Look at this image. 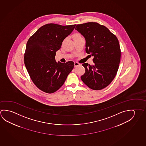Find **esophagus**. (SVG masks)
Segmentation results:
<instances>
[{"label":"esophagus","instance_id":"obj_1","mask_svg":"<svg viewBox=\"0 0 146 146\" xmlns=\"http://www.w3.org/2000/svg\"><path fill=\"white\" fill-rule=\"evenodd\" d=\"M74 66L75 67H77V66H80V65H81V64L80 63H79V62H75L74 63Z\"/></svg>","mask_w":146,"mask_h":146}]
</instances>
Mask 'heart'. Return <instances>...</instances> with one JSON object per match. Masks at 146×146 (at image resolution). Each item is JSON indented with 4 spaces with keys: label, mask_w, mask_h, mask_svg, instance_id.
Segmentation results:
<instances>
[{
    "label": "heart",
    "mask_w": 146,
    "mask_h": 146,
    "mask_svg": "<svg viewBox=\"0 0 146 146\" xmlns=\"http://www.w3.org/2000/svg\"><path fill=\"white\" fill-rule=\"evenodd\" d=\"M82 37L81 35L79 33H76L74 35V38H79V37Z\"/></svg>",
    "instance_id": "heart-1"
}]
</instances>
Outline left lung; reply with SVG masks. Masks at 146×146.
<instances>
[{"label": "left lung", "instance_id": "obj_1", "mask_svg": "<svg viewBox=\"0 0 146 146\" xmlns=\"http://www.w3.org/2000/svg\"><path fill=\"white\" fill-rule=\"evenodd\" d=\"M75 29L85 38L86 53L94 57L93 65L82 64L85 72L81 80L91 89L102 90L111 83L118 72L121 58L118 38L96 22L78 24Z\"/></svg>", "mask_w": 146, "mask_h": 146}]
</instances>
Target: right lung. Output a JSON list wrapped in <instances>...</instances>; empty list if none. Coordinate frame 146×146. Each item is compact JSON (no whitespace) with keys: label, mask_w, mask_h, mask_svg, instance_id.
I'll return each instance as SVG.
<instances>
[{"label":"right lung","mask_w":146,"mask_h":146,"mask_svg":"<svg viewBox=\"0 0 146 146\" xmlns=\"http://www.w3.org/2000/svg\"><path fill=\"white\" fill-rule=\"evenodd\" d=\"M76 25L47 24L28 39L24 63L31 80L40 90L47 93L58 90L74 67L72 61L57 62L55 56Z\"/></svg>","instance_id":"right-lung-1"}]
</instances>
